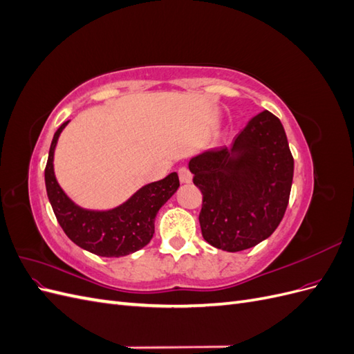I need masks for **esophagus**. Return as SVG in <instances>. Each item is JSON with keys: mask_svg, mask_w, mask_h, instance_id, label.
<instances>
[{"mask_svg": "<svg viewBox=\"0 0 354 354\" xmlns=\"http://www.w3.org/2000/svg\"><path fill=\"white\" fill-rule=\"evenodd\" d=\"M178 177H180L181 183H190V181H192V173H190L187 167H181L178 169Z\"/></svg>", "mask_w": 354, "mask_h": 354, "instance_id": "1", "label": "esophagus"}]
</instances>
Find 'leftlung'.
Masks as SVG:
<instances>
[{"label":"left lung","instance_id":"8db88e82","mask_svg":"<svg viewBox=\"0 0 354 354\" xmlns=\"http://www.w3.org/2000/svg\"><path fill=\"white\" fill-rule=\"evenodd\" d=\"M202 194V236L218 250L238 252L267 239L289 202L294 158L279 118L264 111L234 137L232 147L190 159Z\"/></svg>","mask_w":354,"mask_h":354}]
</instances>
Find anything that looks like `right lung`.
<instances>
[{
  "instance_id": "right-lung-1",
  "label": "right lung",
  "mask_w": 354,
  "mask_h": 354,
  "mask_svg": "<svg viewBox=\"0 0 354 354\" xmlns=\"http://www.w3.org/2000/svg\"><path fill=\"white\" fill-rule=\"evenodd\" d=\"M68 122L55 133L46 165L47 195L60 227L73 243L100 257H124L142 250L153 236L159 208L180 186L177 173L143 186L122 205L109 211H90L75 205L59 186L53 169L59 136Z\"/></svg>"
}]
</instances>
